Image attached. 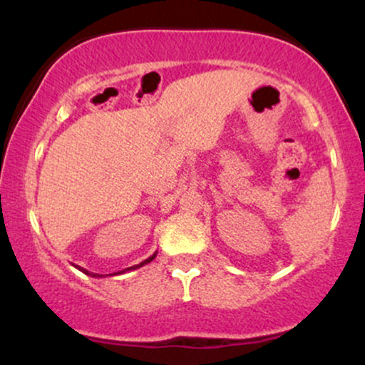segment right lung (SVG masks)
Segmentation results:
<instances>
[{
	"label": "right lung",
	"mask_w": 365,
	"mask_h": 365,
	"mask_svg": "<svg viewBox=\"0 0 365 365\" xmlns=\"http://www.w3.org/2000/svg\"><path fill=\"white\" fill-rule=\"evenodd\" d=\"M156 254H158V250L156 252H154L153 255H150V257H148L145 259V261H142L140 264H135V266H132V267H127V269H123V271H118V273H113V274H110V276H116V274H123V273H127V271H132V269H139V267H142V266H145V264H149L150 261H153L154 257H156ZM78 267V266H77ZM78 269L82 271V273H86V274H89V276H94V278H103V274H92V273H89V271L87 269H83V267H78Z\"/></svg>",
	"instance_id": "add662e5"
}]
</instances>
